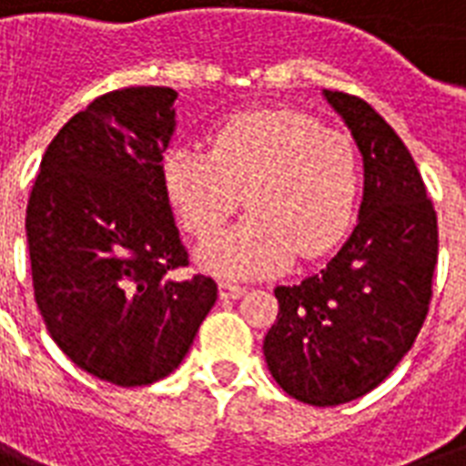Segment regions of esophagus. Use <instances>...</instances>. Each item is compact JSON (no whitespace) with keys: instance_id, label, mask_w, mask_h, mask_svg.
I'll use <instances>...</instances> for the list:
<instances>
[{"instance_id":"34e87169","label":"esophagus","mask_w":466,"mask_h":466,"mask_svg":"<svg viewBox=\"0 0 466 466\" xmlns=\"http://www.w3.org/2000/svg\"><path fill=\"white\" fill-rule=\"evenodd\" d=\"M244 292H247V288H244V285L229 283V280H219V295H222V298L237 299V298H241Z\"/></svg>"}]
</instances>
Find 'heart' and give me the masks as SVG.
I'll list each match as a JSON object with an SVG mask.
<instances>
[{
  "label": "heart",
  "instance_id": "b5f03b06",
  "mask_svg": "<svg viewBox=\"0 0 466 466\" xmlns=\"http://www.w3.org/2000/svg\"><path fill=\"white\" fill-rule=\"evenodd\" d=\"M161 178L183 227L212 239L239 210L247 219L200 248V263L225 278L276 273L295 254H329L348 232L360 190L353 140L295 111H247L219 123L210 152L178 145Z\"/></svg>",
  "mask_w": 466,
  "mask_h": 466
}]
</instances>
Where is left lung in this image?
<instances>
[{"mask_svg": "<svg viewBox=\"0 0 466 466\" xmlns=\"http://www.w3.org/2000/svg\"><path fill=\"white\" fill-rule=\"evenodd\" d=\"M362 164L358 225L317 276L278 285L263 355L292 399L339 406L372 391L411 350L433 298L438 218L411 152L362 98L324 91Z\"/></svg>", "mask_w": 466, "mask_h": 466, "instance_id": "8db88e82", "label": "left lung"}]
</instances>
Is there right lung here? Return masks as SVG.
I'll return each instance as SVG.
<instances>
[{"label":"right lung","mask_w":466,"mask_h":466,"mask_svg":"<svg viewBox=\"0 0 466 466\" xmlns=\"http://www.w3.org/2000/svg\"><path fill=\"white\" fill-rule=\"evenodd\" d=\"M176 91L126 86L94 98L47 145L25 208L35 305L84 372L152 384L178 368L218 299L188 266L161 159Z\"/></svg>","instance_id":"right-lung-1"}]
</instances>
